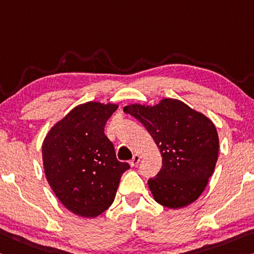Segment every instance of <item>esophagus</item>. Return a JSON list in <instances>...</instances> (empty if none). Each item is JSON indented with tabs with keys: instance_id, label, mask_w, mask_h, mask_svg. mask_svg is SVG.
Returning a JSON list of instances; mask_svg holds the SVG:
<instances>
[{
	"instance_id": "esophagus-1",
	"label": "esophagus",
	"mask_w": 254,
	"mask_h": 254,
	"mask_svg": "<svg viewBox=\"0 0 254 254\" xmlns=\"http://www.w3.org/2000/svg\"><path fill=\"white\" fill-rule=\"evenodd\" d=\"M140 158H141V157H140L139 155H134L133 158H132V159L130 160V165H131V166H132V167H135L136 165L139 164Z\"/></svg>"
}]
</instances>
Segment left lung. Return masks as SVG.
I'll return each instance as SVG.
<instances>
[{"label":"left lung","instance_id":"left-lung-1","mask_svg":"<svg viewBox=\"0 0 254 254\" xmlns=\"http://www.w3.org/2000/svg\"><path fill=\"white\" fill-rule=\"evenodd\" d=\"M141 122L163 156V166L148 181L155 201L171 209L194 202L206 189L218 159L215 124L178 99L164 98L154 106L123 108Z\"/></svg>","mask_w":254,"mask_h":254}]
</instances>
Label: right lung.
I'll return each mask as SVG.
<instances>
[{
    "label": "right lung",
    "mask_w": 254,
    "mask_h": 254,
    "mask_svg": "<svg viewBox=\"0 0 254 254\" xmlns=\"http://www.w3.org/2000/svg\"><path fill=\"white\" fill-rule=\"evenodd\" d=\"M116 104L88 102L54 124L43 141L44 171L48 184L67 210L95 218L115 199L121 176L130 168L116 158L104 133Z\"/></svg>",
    "instance_id": "add662e5"
}]
</instances>
